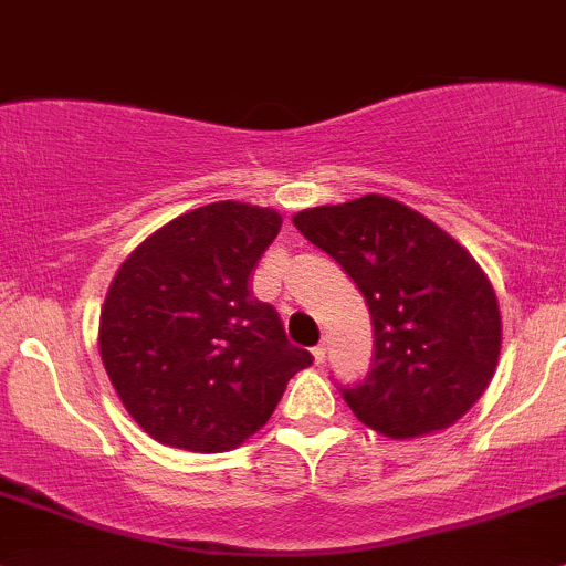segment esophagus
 Segmentation results:
<instances>
[{
	"mask_svg": "<svg viewBox=\"0 0 566 566\" xmlns=\"http://www.w3.org/2000/svg\"><path fill=\"white\" fill-rule=\"evenodd\" d=\"M312 356H315V364H317V367H323V364H325V347H323V345H317L315 350H312Z\"/></svg>",
	"mask_w": 566,
	"mask_h": 566,
	"instance_id": "34e87169",
	"label": "esophagus"
}]
</instances>
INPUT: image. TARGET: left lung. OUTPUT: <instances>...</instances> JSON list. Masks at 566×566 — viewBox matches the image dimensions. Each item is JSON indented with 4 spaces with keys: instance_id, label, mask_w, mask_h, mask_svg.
Listing matches in <instances>:
<instances>
[{
    "instance_id": "left-lung-1",
    "label": "left lung",
    "mask_w": 566,
    "mask_h": 566,
    "mask_svg": "<svg viewBox=\"0 0 566 566\" xmlns=\"http://www.w3.org/2000/svg\"><path fill=\"white\" fill-rule=\"evenodd\" d=\"M293 224L345 268L373 315V373L342 391L356 419L394 441L462 419L501 356L499 298L471 251L380 193L301 210Z\"/></svg>"
}]
</instances>
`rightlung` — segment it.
<instances>
[{
	"label": "right lung",
	"instance_id": "obj_1",
	"mask_svg": "<svg viewBox=\"0 0 566 566\" xmlns=\"http://www.w3.org/2000/svg\"><path fill=\"white\" fill-rule=\"evenodd\" d=\"M282 230L273 208L202 205L139 243L114 273L98 350L130 419L172 449L216 454L254 436L312 364L251 273Z\"/></svg>",
	"mask_w": 566,
	"mask_h": 566
}]
</instances>
